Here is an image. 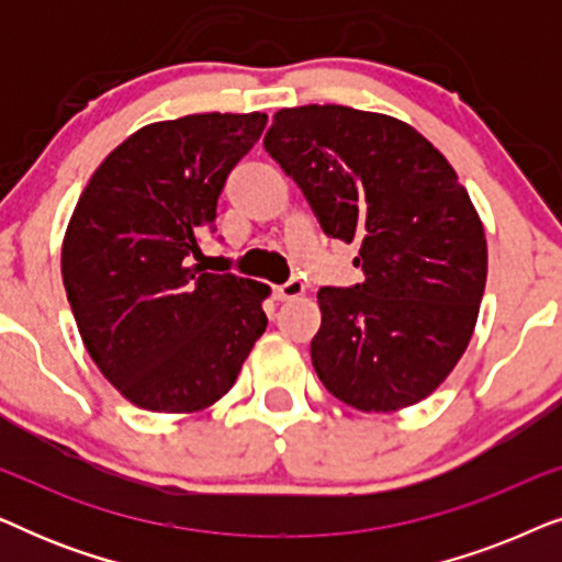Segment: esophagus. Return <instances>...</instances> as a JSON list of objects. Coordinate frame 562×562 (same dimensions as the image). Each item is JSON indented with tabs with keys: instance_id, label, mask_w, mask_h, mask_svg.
<instances>
[{
	"instance_id": "esophagus-1",
	"label": "esophagus",
	"mask_w": 562,
	"mask_h": 562,
	"mask_svg": "<svg viewBox=\"0 0 562 562\" xmlns=\"http://www.w3.org/2000/svg\"><path fill=\"white\" fill-rule=\"evenodd\" d=\"M302 294H304V283L296 281V279H291V281L281 283V286L273 289V296L279 299V302H291V299H299Z\"/></svg>"
}]
</instances>
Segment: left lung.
<instances>
[{"mask_svg":"<svg viewBox=\"0 0 562 562\" xmlns=\"http://www.w3.org/2000/svg\"><path fill=\"white\" fill-rule=\"evenodd\" d=\"M263 145L325 235L358 245L366 276L319 289V381L360 412L427 398L471 342L486 289V235L458 173L406 122L340 104L276 112Z\"/></svg>","mask_w":562,"mask_h":562,"instance_id":"obj_1","label":"left lung"}]
</instances>
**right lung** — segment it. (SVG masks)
<instances>
[{
	"instance_id": "add662e5",
	"label": "right lung",
	"mask_w": 562,
	"mask_h": 562,
	"mask_svg": "<svg viewBox=\"0 0 562 562\" xmlns=\"http://www.w3.org/2000/svg\"><path fill=\"white\" fill-rule=\"evenodd\" d=\"M268 117L189 114L130 135L91 176L68 222L60 273L104 379L148 412L189 414L233 389L266 333V283L206 273L199 235Z\"/></svg>"
}]
</instances>
